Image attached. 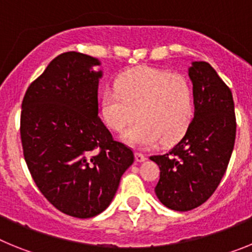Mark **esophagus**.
Instances as JSON below:
<instances>
[{
	"mask_svg": "<svg viewBox=\"0 0 252 252\" xmlns=\"http://www.w3.org/2000/svg\"><path fill=\"white\" fill-rule=\"evenodd\" d=\"M135 159H136V161L142 162V161H145L146 158H145V155H144V154L136 153V154H135Z\"/></svg>",
	"mask_w": 252,
	"mask_h": 252,
	"instance_id": "34e87169",
	"label": "esophagus"
}]
</instances>
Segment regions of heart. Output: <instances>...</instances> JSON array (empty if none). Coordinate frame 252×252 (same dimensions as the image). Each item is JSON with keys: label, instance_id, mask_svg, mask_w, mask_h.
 <instances>
[{"label": "heart", "instance_id": "b5f03b06", "mask_svg": "<svg viewBox=\"0 0 252 252\" xmlns=\"http://www.w3.org/2000/svg\"><path fill=\"white\" fill-rule=\"evenodd\" d=\"M101 116L108 128L121 132L128 145L154 148L180 141L194 117L193 90L183 75L137 68L125 73L101 95Z\"/></svg>", "mask_w": 252, "mask_h": 252}]
</instances>
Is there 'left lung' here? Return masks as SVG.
<instances>
[{
    "instance_id": "left-lung-1",
    "label": "left lung",
    "mask_w": 252,
    "mask_h": 252,
    "mask_svg": "<svg viewBox=\"0 0 252 252\" xmlns=\"http://www.w3.org/2000/svg\"><path fill=\"white\" fill-rule=\"evenodd\" d=\"M194 117L186 136L164 155L150 157L160 168L159 201L179 212L197 208L213 194L226 173L236 137L232 92L207 62L188 69Z\"/></svg>"
}]
</instances>
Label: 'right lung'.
<instances>
[{"label":"right lung","instance_id":"1","mask_svg":"<svg viewBox=\"0 0 252 252\" xmlns=\"http://www.w3.org/2000/svg\"><path fill=\"white\" fill-rule=\"evenodd\" d=\"M101 65L90 55H58L29 86L21 106L24 158L35 184L60 212L91 218L110 206L133 153L98 117Z\"/></svg>","mask_w":252,"mask_h":252}]
</instances>
